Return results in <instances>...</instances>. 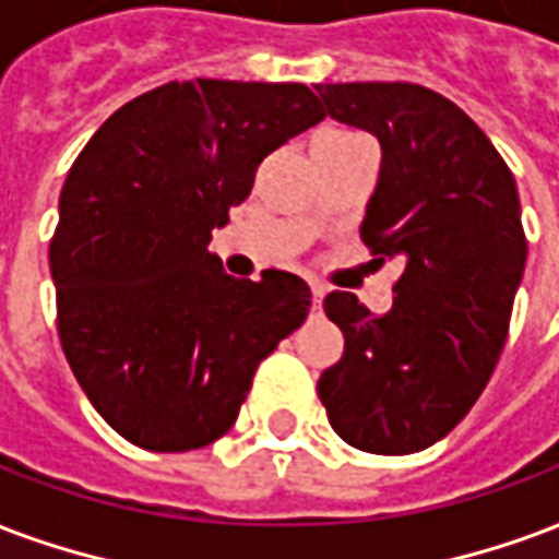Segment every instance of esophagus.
<instances>
[{
	"mask_svg": "<svg viewBox=\"0 0 559 559\" xmlns=\"http://www.w3.org/2000/svg\"><path fill=\"white\" fill-rule=\"evenodd\" d=\"M311 296H313V308H320V301H322V287H317V284H313V287H311Z\"/></svg>",
	"mask_w": 559,
	"mask_h": 559,
	"instance_id": "1",
	"label": "esophagus"
}]
</instances>
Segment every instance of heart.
<instances>
[{
  "label": "heart",
  "instance_id": "obj_1",
  "mask_svg": "<svg viewBox=\"0 0 559 559\" xmlns=\"http://www.w3.org/2000/svg\"><path fill=\"white\" fill-rule=\"evenodd\" d=\"M355 139H364V135H358L353 130H325L313 139V147H320V144H346L355 142Z\"/></svg>",
  "mask_w": 559,
  "mask_h": 559
}]
</instances>
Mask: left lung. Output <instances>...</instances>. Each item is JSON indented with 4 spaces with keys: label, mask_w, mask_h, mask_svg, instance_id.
I'll list each match as a JSON object with an SVG mask.
<instances>
[{
    "label": "left lung",
    "mask_w": 559,
    "mask_h": 559,
    "mask_svg": "<svg viewBox=\"0 0 559 559\" xmlns=\"http://www.w3.org/2000/svg\"><path fill=\"white\" fill-rule=\"evenodd\" d=\"M317 94L379 142L361 239L379 263H403L384 317L353 293L325 296L346 343L317 391L346 444L403 456L448 436L498 364L527 260L519 189L486 132L436 91L346 82Z\"/></svg>",
    "instance_id": "left-lung-1"
}]
</instances>
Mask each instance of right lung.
I'll use <instances>...</instances> for the list:
<instances>
[{"label": "right lung", "instance_id": "right-lung-1", "mask_svg": "<svg viewBox=\"0 0 559 559\" xmlns=\"http://www.w3.org/2000/svg\"><path fill=\"white\" fill-rule=\"evenodd\" d=\"M322 118L299 82H168L115 111L70 168L49 242L61 349L132 444L183 453L225 436L258 364L311 311L299 275H227L210 234L269 153Z\"/></svg>", "mask_w": 559, "mask_h": 559}]
</instances>
